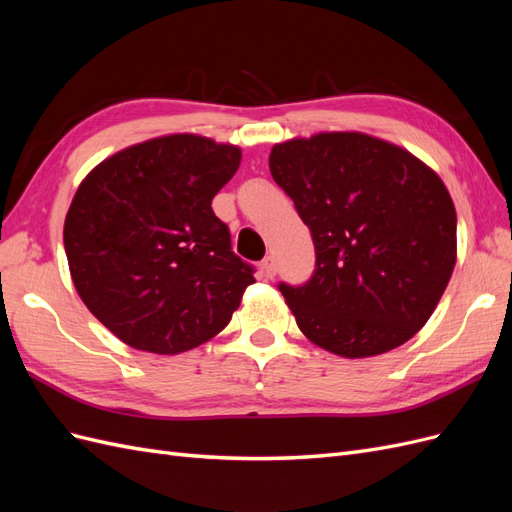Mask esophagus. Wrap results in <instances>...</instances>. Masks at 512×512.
<instances>
[{"instance_id":"1","label":"esophagus","mask_w":512,"mask_h":512,"mask_svg":"<svg viewBox=\"0 0 512 512\" xmlns=\"http://www.w3.org/2000/svg\"><path fill=\"white\" fill-rule=\"evenodd\" d=\"M260 269H262V273H265V277H269V280H273V277H275V273H277V267H275V260H273L271 256H267L265 260H262V265H260Z\"/></svg>"}]
</instances>
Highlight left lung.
Listing matches in <instances>:
<instances>
[{
    "mask_svg": "<svg viewBox=\"0 0 512 512\" xmlns=\"http://www.w3.org/2000/svg\"><path fill=\"white\" fill-rule=\"evenodd\" d=\"M269 168L316 247L312 280L280 284L301 333L344 359L406 344L457 262V213L436 170L363 132L290 138Z\"/></svg>",
    "mask_w": 512,
    "mask_h": 512,
    "instance_id": "obj_1",
    "label": "left lung"
}]
</instances>
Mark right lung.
I'll return each mask as SVG.
<instances>
[{
	"mask_svg": "<svg viewBox=\"0 0 512 512\" xmlns=\"http://www.w3.org/2000/svg\"><path fill=\"white\" fill-rule=\"evenodd\" d=\"M241 149L168 134L117 151L81 181L64 224L76 292L123 344L179 354L218 335L254 284L211 200Z\"/></svg>",
	"mask_w": 512,
	"mask_h": 512,
	"instance_id": "right-lung-1",
	"label": "right lung"
}]
</instances>
